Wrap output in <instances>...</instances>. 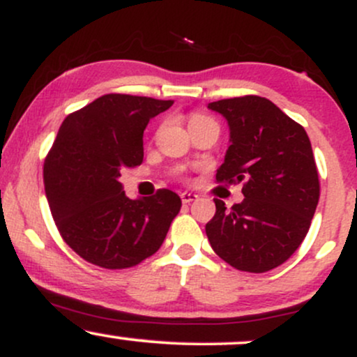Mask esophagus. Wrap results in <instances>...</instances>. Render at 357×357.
Instances as JSON below:
<instances>
[{
    "label": "esophagus",
    "mask_w": 357,
    "mask_h": 357,
    "mask_svg": "<svg viewBox=\"0 0 357 357\" xmlns=\"http://www.w3.org/2000/svg\"><path fill=\"white\" fill-rule=\"evenodd\" d=\"M195 199H198V195H195V192H188V191L181 192V202L183 203H191V202H195Z\"/></svg>",
    "instance_id": "esophagus-1"
}]
</instances>
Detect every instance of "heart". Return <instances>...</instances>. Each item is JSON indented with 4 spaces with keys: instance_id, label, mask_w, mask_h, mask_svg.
Instances as JSON below:
<instances>
[{
    "instance_id": "b5f03b06",
    "label": "heart",
    "mask_w": 357,
    "mask_h": 357,
    "mask_svg": "<svg viewBox=\"0 0 357 357\" xmlns=\"http://www.w3.org/2000/svg\"><path fill=\"white\" fill-rule=\"evenodd\" d=\"M208 121H211V119L206 117V116H203V114H191L190 126H192V124H202V122H208Z\"/></svg>"
}]
</instances>
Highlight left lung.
<instances>
[{
  "label": "left lung",
  "instance_id": "8db88e82",
  "mask_svg": "<svg viewBox=\"0 0 357 357\" xmlns=\"http://www.w3.org/2000/svg\"><path fill=\"white\" fill-rule=\"evenodd\" d=\"M228 121L230 141L216 183L243 184V202L216 213L206 236L221 260L264 273L301 247L321 195L309 136L265 97L243 96L208 105Z\"/></svg>",
  "mask_w": 357,
  "mask_h": 357
}]
</instances>
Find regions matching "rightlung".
I'll use <instances>...</instances> for the list:
<instances>
[{"instance_id": "obj_1", "label": "right lung", "mask_w": 357, "mask_h": 357, "mask_svg": "<svg viewBox=\"0 0 357 357\" xmlns=\"http://www.w3.org/2000/svg\"><path fill=\"white\" fill-rule=\"evenodd\" d=\"M173 102L107 93L61 122L45 158V192L61 238L89 264L136 267L158 252L181 210L174 191L129 199L119 181L142 162L147 122Z\"/></svg>"}]
</instances>
